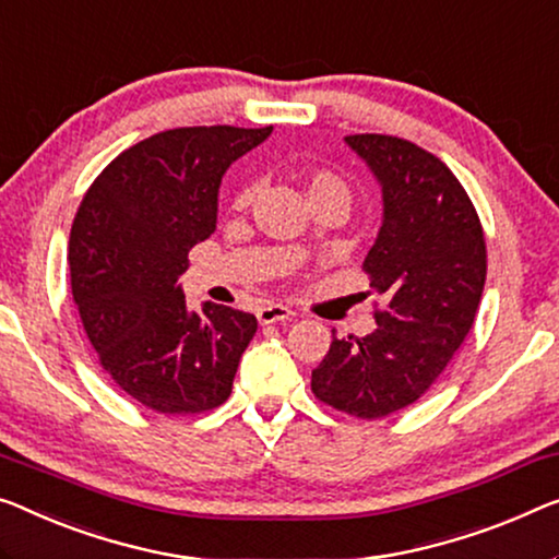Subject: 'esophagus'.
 I'll use <instances>...</instances> for the list:
<instances>
[{"label": "esophagus", "instance_id": "esophagus-1", "mask_svg": "<svg viewBox=\"0 0 559 559\" xmlns=\"http://www.w3.org/2000/svg\"><path fill=\"white\" fill-rule=\"evenodd\" d=\"M255 316L261 323H278V321L294 319V311H290L288 306H281V304H265L258 308Z\"/></svg>", "mask_w": 559, "mask_h": 559}]
</instances>
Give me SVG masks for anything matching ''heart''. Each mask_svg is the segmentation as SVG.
Segmentation results:
<instances>
[{
	"instance_id": "heart-1",
	"label": "heart",
	"mask_w": 559,
	"mask_h": 559,
	"mask_svg": "<svg viewBox=\"0 0 559 559\" xmlns=\"http://www.w3.org/2000/svg\"><path fill=\"white\" fill-rule=\"evenodd\" d=\"M301 180L306 186V195L308 203H316V200H338V203L348 205L352 200V188L344 175H338L333 168H326V165H313V168H306L301 173ZM253 200V190L251 188H240L236 198H233V207L236 211H246Z\"/></svg>"
}]
</instances>
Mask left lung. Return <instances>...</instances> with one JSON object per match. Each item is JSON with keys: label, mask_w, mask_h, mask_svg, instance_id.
<instances>
[{"label": "left lung", "mask_w": 559, "mask_h": 559, "mask_svg": "<svg viewBox=\"0 0 559 559\" xmlns=\"http://www.w3.org/2000/svg\"><path fill=\"white\" fill-rule=\"evenodd\" d=\"M346 143L384 193V223L364 261L384 306L373 304L379 326L369 336H333L311 391L331 409L371 421L414 404L454 359L485 290L487 243L462 182L429 150L377 132Z\"/></svg>", "instance_id": "1"}]
</instances>
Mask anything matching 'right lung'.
I'll use <instances>...</instances> for the list:
<instances>
[{
  "label": "right lung",
  "mask_w": 559,
  "mask_h": 559,
  "mask_svg": "<svg viewBox=\"0 0 559 559\" xmlns=\"http://www.w3.org/2000/svg\"><path fill=\"white\" fill-rule=\"evenodd\" d=\"M269 128L200 124L140 140L97 175L74 215L70 281L99 366L157 414H203L230 396L258 321L230 306L188 311L178 276L215 230L233 160Z\"/></svg>",
  "instance_id": "obj_1"
}]
</instances>
